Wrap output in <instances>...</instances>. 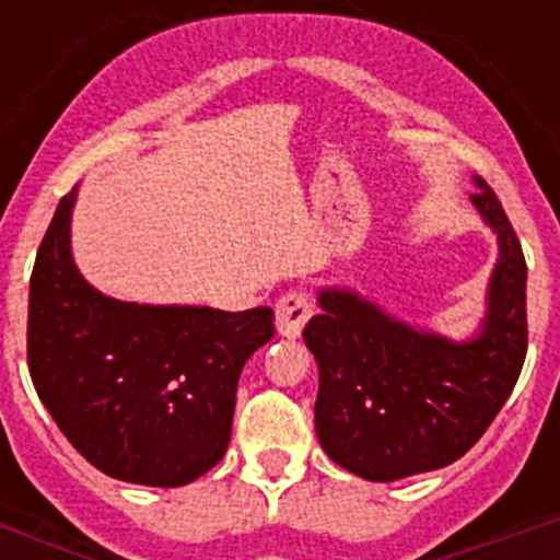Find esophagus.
I'll return each mask as SVG.
<instances>
[{
	"instance_id": "1",
	"label": "esophagus",
	"mask_w": 560,
	"mask_h": 560,
	"mask_svg": "<svg viewBox=\"0 0 560 560\" xmlns=\"http://www.w3.org/2000/svg\"><path fill=\"white\" fill-rule=\"evenodd\" d=\"M314 314V305H311V296L305 291H289L277 300V308H275V323L277 330L289 339L303 334L305 323L311 319Z\"/></svg>"
}]
</instances>
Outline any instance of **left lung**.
I'll return each instance as SVG.
<instances>
[{
	"instance_id": "1",
	"label": "left lung",
	"mask_w": 560,
	"mask_h": 560,
	"mask_svg": "<svg viewBox=\"0 0 560 560\" xmlns=\"http://www.w3.org/2000/svg\"><path fill=\"white\" fill-rule=\"evenodd\" d=\"M471 205L497 232L499 260L479 334L454 341L400 323L350 289L319 291L303 339L319 368L316 438L370 482L452 465L491 427L527 355V264L497 192L474 176Z\"/></svg>"
}]
</instances>
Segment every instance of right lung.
<instances>
[{
	"mask_svg": "<svg viewBox=\"0 0 560 560\" xmlns=\"http://www.w3.org/2000/svg\"><path fill=\"white\" fill-rule=\"evenodd\" d=\"M75 196L78 185L58 201L30 277V378L97 471L179 488L226 454L237 378L275 336V311L232 314L101 294L72 260Z\"/></svg>",
	"mask_w": 560,
	"mask_h": 560,
	"instance_id": "add662e5",
	"label": "right lung"
}]
</instances>
